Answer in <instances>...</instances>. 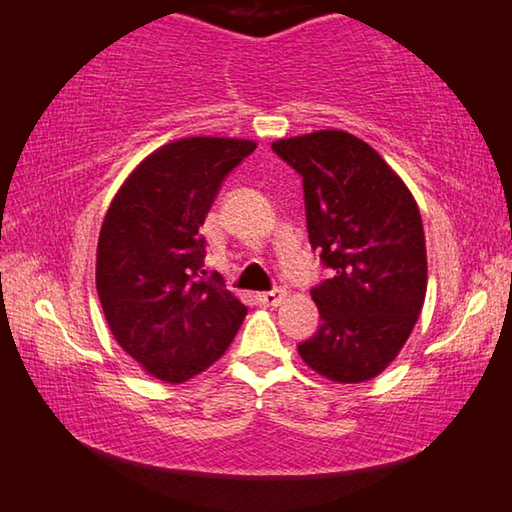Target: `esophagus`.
I'll list each match as a JSON object with an SVG mask.
<instances>
[{"instance_id":"34e87169","label":"esophagus","mask_w":512,"mask_h":512,"mask_svg":"<svg viewBox=\"0 0 512 512\" xmlns=\"http://www.w3.org/2000/svg\"><path fill=\"white\" fill-rule=\"evenodd\" d=\"M285 299H287L285 289H273V292L257 294V303L264 305V308H276V305H280Z\"/></svg>"}]
</instances>
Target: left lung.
<instances>
[{"instance_id":"1","label":"left lung","mask_w":512,"mask_h":512,"mask_svg":"<svg viewBox=\"0 0 512 512\" xmlns=\"http://www.w3.org/2000/svg\"><path fill=\"white\" fill-rule=\"evenodd\" d=\"M271 147L303 177L310 243L335 271L310 292L322 324L299 354L335 384H363L395 361L423 310L421 211L398 172L352 133L315 131Z\"/></svg>"}]
</instances>
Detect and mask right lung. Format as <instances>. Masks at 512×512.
<instances>
[{
	"mask_svg": "<svg viewBox=\"0 0 512 512\" xmlns=\"http://www.w3.org/2000/svg\"><path fill=\"white\" fill-rule=\"evenodd\" d=\"M257 144L239 137H181L142 160L105 213L96 289L124 352L149 377L183 384L232 345L248 308L202 280L200 227L227 172Z\"/></svg>",
	"mask_w": 512,
	"mask_h": 512,
	"instance_id": "1",
	"label": "right lung"
}]
</instances>
